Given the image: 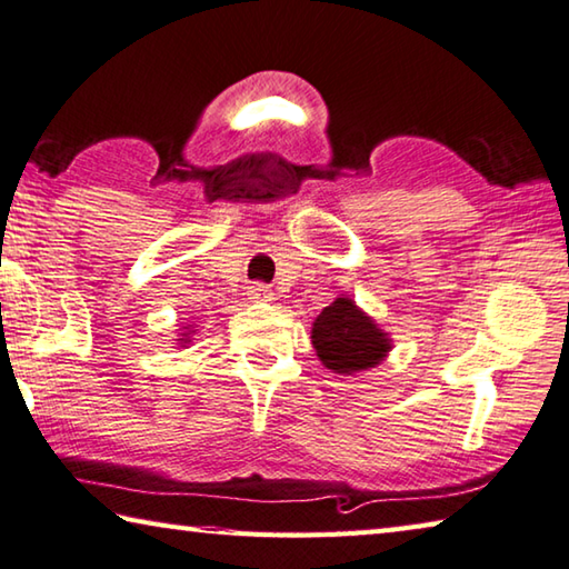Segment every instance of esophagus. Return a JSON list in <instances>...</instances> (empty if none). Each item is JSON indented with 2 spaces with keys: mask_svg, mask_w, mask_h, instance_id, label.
<instances>
[{
  "mask_svg": "<svg viewBox=\"0 0 569 569\" xmlns=\"http://www.w3.org/2000/svg\"><path fill=\"white\" fill-rule=\"evenodd\" d=\"M249 300H254V302H272L274 300V292L269 290L267 284H252V287H249Z\"/></svg>",
  "mask_w": 569,
  "mask_h": 569,
  "instance_id": "1",
  "label": "esophagus"
}]
</instances>
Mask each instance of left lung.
Here are the masks:
<instances>
[{
    "instance_id": "left-lung-1",
    "label": "left lung",
    "mask_w": 569,
    "mask_h": 569,
    "mask_svg": "<svg viewBox=\"0 0 569 569\" xmlns=\"http://www.w3.org/2000/svg\"><path fill=\"white\" fill-rule=\"evenodd\" d=\"M312 347L320 362L337 375H357L387 360L392 337L352 297H337L312 322Z\"/></svg>"
}]
</instances>
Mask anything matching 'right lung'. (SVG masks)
Wrapping results in <instances>:
<instances>
[{
    "instance_id": "obj_1",
    "label": "right lung",
    "mask_w": 569,
    "mask_h": 569,
    "mask_svg": "<svg viewBox=\"0 0 569 569\" xmlns=\"http://www.w3.org/2000/svg\"><path fill=\"white\" fill-rule=\"evenodd\" d=\"M192 335H194V325H187V327H182V330H179V340H177V347H182V350H187V345L192 342Z\"/></svg>"
}]
</instances>
